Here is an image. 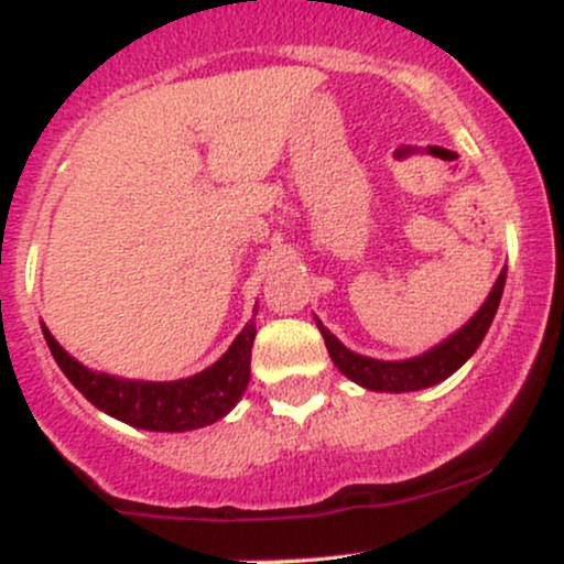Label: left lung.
Returning a JSON list of instances; mask_svg holds the SVG:
<instances>
[{
    "label": "left lung",
    "instance_id": "left-lung-1",
    "mask_svg": "<svg viewBox=\"0 0 564 564\" xmlns=\"http://www.w3.org/2000/svg\"><path fill=\"white\" fill-rule=\"evenodd\" d=\"M503 283H507V270H501L496 286L490 289L488 300L480 310L475 313L467 326L458 328L456 334L448 336L445 341H440L437 347H432L430 352L419 355V358L408 360H373L366 358V355L352 352L341 345L336 336L328 332L323 323H318L323 341H326L328 355H332L334 366L345 373L347 379H352L355 384L366 387V390L373 392H413L424 390V387L437 384V381L448 379L453 371H458L467 360L475 355V349L480 347V341L488 334L490 323L496 318L498 302H501Z\"/></svg>",
    "mask_w": 564,
    "mask_h": 564
}]
</instances>
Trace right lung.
<instances>
[{
	"mask_svg": "<svg viewBox=\"0 0 564 564\" xmlns=\"http://www.w3.org/2000/svg\"><path fill=\"white\" fill-rule=\"evenodd\" d=\"M42 332L55 364L95 408L138 430L187 432L215 424L241 400L251 377V345L257 326L251 318L215 366L177 381H132L97 373L70 358L47 326H42Z\"/></svg>",
	"mask_w": 564,
	"mask_h": 564,
	"instance_id": "1",
	"label": "right lung"
}]
</instances>
